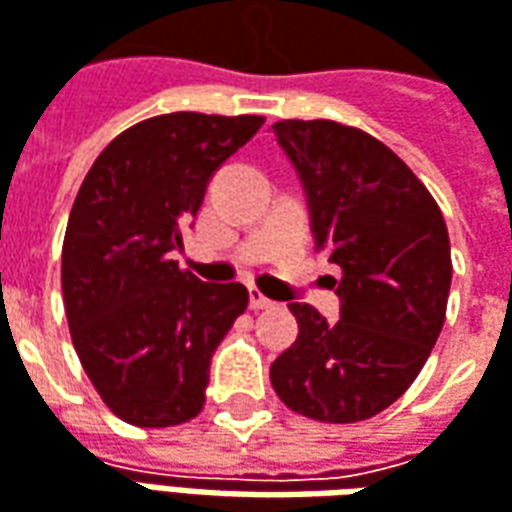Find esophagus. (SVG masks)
<instances>
[{"instance_id": "esophagus-1", "label": "esophagus", "mask_w": 512, "mask_h": 512, "mask_svg": "<svg viewBox=\"0 0 512 512\" xmlns=\"http://www.w3.org/2000/svg\"><path fill=\"white\" fill-rule=\"evenodd\" d=\"M249 307L252 310H268V307H274V302L268 296H263L257 288H249Z\"/></svg>"}]
</instances>
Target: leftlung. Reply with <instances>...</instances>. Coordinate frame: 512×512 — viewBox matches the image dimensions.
Returning a JSON list of instances; mask_svg holds the SVG:
<instances>
[{"mask_svg":"<svg viewBox=\"0 0 512 512\" xmlns=\"http://www.w3.org/2000/svg\"><path fill=\"white\" fill-rule=\"evenodd\" d=\"M305 188L316 249L341 268V318L291 302L299 335L271 363L285 405L352 424L393 405L438 341L452 285L449 232L430 191L374 135L338 121H277Z\"/></svg>","mask_w":512,"mask_h":512,"instance_id":"8db88e82","label":"left lung"}]
</instances>
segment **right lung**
Masks as SVG:
<instances>
[{"instance_id":"obj_1","label":"right lung","mask_w":512,"mask_h":512,"mask_svg":"<svg viewBox=\"0 0 512 512\" xmlns=\"http://www.w3.org/2000/svg\"><path fill=\"white\" fill-rule=\"evenodd\" d=\"M263 116L169 113L116 135L85 174L63 238L71 341L105 405L135 427L199 416L210 360L249 305L241 282L171 260L221 163Z\"/></svg>"}]
</instances>
